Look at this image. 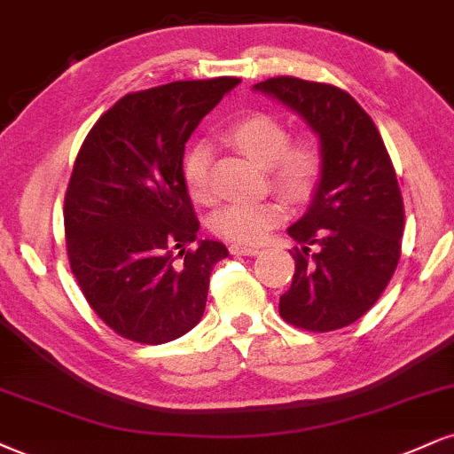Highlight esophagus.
Wrapping results in <instances>:
<instances>
[{
    "instance_id": "1",
    "label": "esophagus",
    "mask_w": 454,
    "mask_h": 454,
    "mask_svg": "<svg viewBox=\"0 0 454 454\" xmlns=\"http://www.w3.org/2000/svg\"><path fill=\"white\" fill-rule=\"evenodd\" d=\"M231 254L232 255H255L260 254V247L258 245H245V243H232L231 247Z\"/></svg>"
}]
</instances>
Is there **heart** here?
<instances>
[{
	"label": "heart",
	"instance_id": "obj_1",
	"mask_svg": "<svg viewBox=\"0 0 454 454\" xmlns=\"http://www.w3.org/2000/svg\"><path fill=\"white\" fill-rule=\"evenodd\" d=\"M226 139L266 168L269 182L289 203L302 205L319 190L325 171V152L315 135L289 139L286 120L269 112H254L239 118L226 130ZM184 182L190 196L209 205L215 199L211 184V152L196 145L184 160ZM281 200L270 199L251 205H231L213 217V231L234 243H258L286 220Z\"/></svg>",
	"mask_w": 454,
	"mask_h": 454
}]
</instances>
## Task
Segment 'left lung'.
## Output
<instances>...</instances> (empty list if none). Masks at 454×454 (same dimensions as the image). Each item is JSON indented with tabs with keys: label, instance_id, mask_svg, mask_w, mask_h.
<instances>
[{
	"label": "left lung",
	"instance_id": "1",
	"mask_svg": "<svg viewBox=\"0 0 454 454\" xmlns=\"http://www.w3.org/2000/svg\"><path fill=\"white\" fill-rule=\"evenodd\" d=\"M254 89L307 120L325 152L319 190L287 228L300 247L279 313L309 332L351 325L385 292L402 254L403 203L383 137L338 86L281 75Z\"/></svg>",
	"mask_w": 454,
	"mask_h": 454
}]
</instances>
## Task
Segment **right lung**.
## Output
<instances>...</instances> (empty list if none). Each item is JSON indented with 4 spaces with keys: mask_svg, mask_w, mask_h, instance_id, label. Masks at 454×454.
<instances>
[{
    "mask_svg": "<svg viewBox=\"0 0 454 454\" xmlns=\"http://www.w3.org/2000/svg\"><path fill=\"white\" fill-rule=\"evenodd\" d=\"M237 84L190 80L130 92L80 147L63 207L67 258L90 309L118 336L162 345L205 313L209 275L228 249L199 239L184 150Z\"/></svg>",
    "mask_w": 454,
    "mask_h": 454,
    "instance_id": "1",
    "label": "right lung"
}]
</instances>
